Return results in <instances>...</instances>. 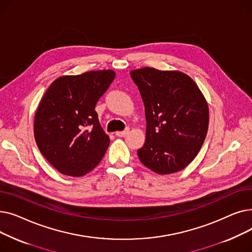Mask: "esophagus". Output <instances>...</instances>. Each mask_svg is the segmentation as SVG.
Here are the masks:
<instances>
[{"instance_id": "1", "label": "esophagus", "mask_w": 252, "mask_h": 252, "mask_svg": "<svg viewBox=\"0 0 252 252\" xmlns=\"http://www.w3.org/2000/svg\"><path fill=\"white\" fill-rule=\"evenodd\" d=\"M127 131H128V127H126L125 130H123V131H116L115 133V136H117V137H125L126 134H127Z\"/></svg>"}]
</instances>
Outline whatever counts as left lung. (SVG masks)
I'll return each mask as SVG.
<instances>
[{
  "label": "left lung",
  "instance_id": "left-lung-1",
  "mask_svg": "<svg viewBox=\"0 0 252 252\" xmlns=\"http://www.w3.org/2000/svg\"><path fill=\"white\" fill-rule=\"evenodd\" d=\"M145 106L146 141L140 161L167 175L186 167L199 152L208 128V106L193 79L180 71L145 67L130 71Z\"/></svg>",
  "mask_w": 252,
  "mask_h": 252
}]
</instances>
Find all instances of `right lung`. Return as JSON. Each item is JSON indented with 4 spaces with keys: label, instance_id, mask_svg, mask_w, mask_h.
<instances>
[{
    "label": "right lung",
    "instance_id": "obj_1",
    "mask_svg": "<svg viewBox=\"0 0 252 252\" xmlns=\"http://www.w3.org/2000/svg\"><path fill=\"white\" fill-rule=\"evenodd\" d=\"M113 70L66 75L53 82L34 115V139L59 173L82 177L95 168L110 142L95 110L113 79Z\"/></svg>",
    "mask_w": 252,
    "mask_h": 252
}]
</instances>
